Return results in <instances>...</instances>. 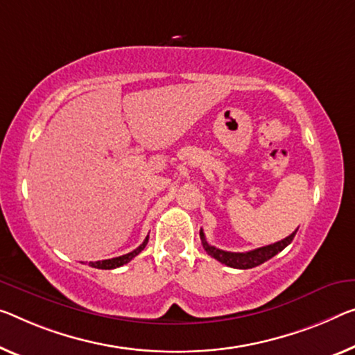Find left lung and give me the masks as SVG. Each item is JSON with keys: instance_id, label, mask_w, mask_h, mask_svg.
I'll return each mask as SVG.
<instances>
[{"instance_id": "8db88e82", "label": "left lung", "mask_w": 355, "mask_h": 355, "mask_svg": "<svg viewBox=\"0 0 355 355\" xmlns=\"http://www.w3.org/2000/svg\"><path fill=\"white\" fill-rule=\"evenodd\" d=\"M297 230L292 234H288L287 238L281 239V241L270 244V246H263V248L249 250V252H228V250H222V249L211 246V244L206 241L203 230H200V238H201V244H203L205 250L211 255V257L219 260L220 263H225L227 266H232V268L248 270V268H254V266L261 265L263 261L270 260L271 257H275L276 254H279L282 249H286L288 244L292 243V239L295 238Z\"/></svg>"}]
</instances>
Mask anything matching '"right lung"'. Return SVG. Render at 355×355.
<instances>
[{
	"mask_svg": "<svg viewBox=\"0 0 355 355\" xmlns=\"http://www.w3.org/2000/svg\"><path fill=\"white\" fill-rule=\"evenodd\" d=\"M147 241H149V236H146V239L143 241V244H141L139 248H136L135 250H132V252L125 254V255H121V257H114V259H107V260H98V261H90V266H94V268H98V270H114V268H119V266H122L125 263H128L130 260L135 259L136 255H138L141 250H143L146 248Z\"/></svg>",
	"mask_w": 355,
	"mask_h": 355,
	"instance_id": "add662e5",
	"label": "right lung"
}]
</instances>
